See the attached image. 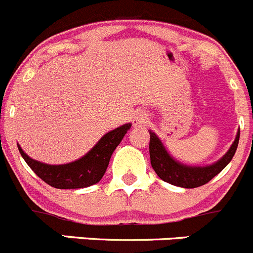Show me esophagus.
Returning <instances> with one entry per match:
<instances>
[{
    "label": "esophagus",
    "mask_w": 253,
    "mask_h": 253,
    "mask_svg": "<svg viewBox=\"0 0 253 253\" xmlns=\"http://www.w3.org/2000/svg\"><path fill=\"white\" fill-rule=\"evenodd\" d=\"M147 122V114L145 112H137L134 117V126H145Z\"/></svg>",
    "instance_id": "esophagus-1"
}]
</instances>
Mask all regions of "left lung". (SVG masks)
<instances>
[{"instance_id":"8db88e82","label":"left lung","mask_w":253,"mask_h":253,"mask_svg":"<svg viewBox=\"0 0 253 253\" xmlns=\"http://www.w3.org/2000/svg\"><path fill=\"white\" fill-rule=\"evenodd\" d=\"M149 132L150 160H151V166L154 171L156 172V174L162 181L173 184V186L183 187V188H196V187L203 186L214 178L217 173H220L234 157L240 139L239 130L236 139H235L234 144L231 145L229 151L224 155L221 160L215 162L214 165L207 167H189L174 161L167 154L164 145L156 136V134L152 132L151 130H149Z\"/></svg>"}]
</instances>
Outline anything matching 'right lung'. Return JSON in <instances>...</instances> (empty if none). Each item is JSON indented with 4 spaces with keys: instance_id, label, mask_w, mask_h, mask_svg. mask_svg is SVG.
<instances>
[{
    "instance_id": "obj_1",
    "label": "right lung",
    "mask_w": 253,
    "mask_h": 253,
    "mask_svg": "<svg viewBox=\"0 0 253 253\" xmlns=\"http://www.w3.org/2000/svg\"><path fill=\"white\" fill-rule=\"evenodd\" d=\"M130 126V124H124L121 127L107 132L88 154L71 164H42L24 154L19 145L18 150L34 173L49 186L59 189L84 188L101 181L103 174L106 173L112 154L121 144L122 139Z\"/></svg>"
}]
</instances>
